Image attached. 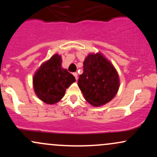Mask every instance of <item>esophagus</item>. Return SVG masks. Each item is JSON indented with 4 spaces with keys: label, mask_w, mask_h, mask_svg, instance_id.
Masks as SVG:
<instances>
[{
    "label": "esophagus",
    "mask_w": 157,
    "mask_h": 157,
    "mask_svg": "<svg viewBox=\"0 0 157 157\" xmlns=\"http://www.w3.org/2000/svg\"><path fill=\"white\" fill-rule=\"evenodd\" d=\"M73 75L75 77V79H76V80H77V79H78V75H77V72L73 73Z\"/></svg>",
    "instance_id": "obj_1"
}]
</instances>
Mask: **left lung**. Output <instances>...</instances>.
Here are the masks:
<instances>
[{
    "label": "left lung",
    "mask_w": 157,
    "mask_h": 157,
    "mask_svg": "<svg viewBox=\"0 0 157 157\" xmlns=\"http://www.w3.org/2000/svg\"><path fill=\"white\" fill-rule=\"evenodd\" d=\"M77 84L85 100L98 107L116 96L120 78L113 64L101 53H91L85 59L83 73L79 77Z\"/></svg>",
    "instance_id": "obj_1"
}]
</instances>
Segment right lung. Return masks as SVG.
Masks as SVG:
<instances>
[{"label": "right lung", "mask_w": 157, "mask_h": 157, "mask_svg": "<svg viewBox=\"0 0 157 157\" xmlns=\"http://www.w3.org/2000/svg\"><path fill=\"white\" fill-rule=\"evenodd\" d=\"M61 65V56L56 54L41 65L34 75L35 92L45 103L52 105L58 102L63 97L66 89L76 81Z\"/></svg>", "instance_id": "obj_1"}]
</instances>
